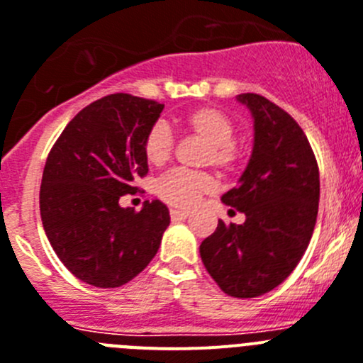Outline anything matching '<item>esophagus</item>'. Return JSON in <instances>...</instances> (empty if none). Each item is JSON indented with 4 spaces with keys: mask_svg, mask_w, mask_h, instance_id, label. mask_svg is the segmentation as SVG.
Instances as JSON below:
<instances>
[{
    "mask_svg": "<svg viewBox=\"0 0 363 363\" xmlns=\"http://www.w3.org/2000/svg\"><path fill=\"white\" fill-rule=\"evenodd\" d=\"M169 216H172V220H184L188 219L190 212H188V210H177V208H172Z\"/></svg>",
    "mask_w": 363,
    "mask_h": 363,
    "instance_id": "esophagus-1",
    "label": "esophagus"
}]
</instances>
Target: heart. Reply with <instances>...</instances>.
Instances as JSON below:
<instances>
[{"instance_id":"b5f03b06","label":"heart","mask_w":363,"mask_h":363,"mask_svg":"<svg viewBox=\"0 0 363 363\" xmlns=\"http://www.w3.org/2000/svg\"><path fill=\"white\" fill-rule=\"evenodd\" d=\"M186 129L204 138L210 147L206 151V162L220 169H230L238 160L234 138L235 128L228 116L216 107H199L184 116ZM173 135L166 122H155L144 138V155L153 166L164 164L172 155ZM216 188V179L208 173L173 169L157 182V194L160 199L173 206L190 208L199 201L201 195L210 194Z\"/></svg>"}]
</instances>
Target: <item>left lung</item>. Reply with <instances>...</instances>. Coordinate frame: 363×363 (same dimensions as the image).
I'll return each instance as SVG.
<instances>
[{"mask_svg": "<svg viewBox=\"0 0 363 363\" xmlns=\"http://www.w3.org/2000/svg\"><path fill=\"white\" fill-rule=\"evenodd\" d=\"M254 121V144L238 186L220 201L245 213L201 242V259L220 291L256 298L291 276L308 247L320 203V172L303 129L261 94H239ZM232 212V210H230Z\"/></svg>", "mask_w": 363, "mask_h": 363, "instance_id": "left-lung-1", "label": "left lung"}]
</instances>
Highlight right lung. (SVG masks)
Masks as SVG:
<instances>
[{
  "mask_svg": "<svg viewBox=\"0 0 363 363\" xmlns=\"http://www.w3.org/2000/svg\"><path fill=\"white\" fill-rule=\"evenodd\" d=\"M164 106L125 93L84 107L62 131L43 168L40 213L50 247L71 274L115 289L143 272L169 225L162 201L121 206L147 173L144 138Z\"/></svg>",
  "mask_w": 363,
  "mask_h": 363,
  "instance_id": "add662e5",
  "label": "right lung"
}]
</instances>
